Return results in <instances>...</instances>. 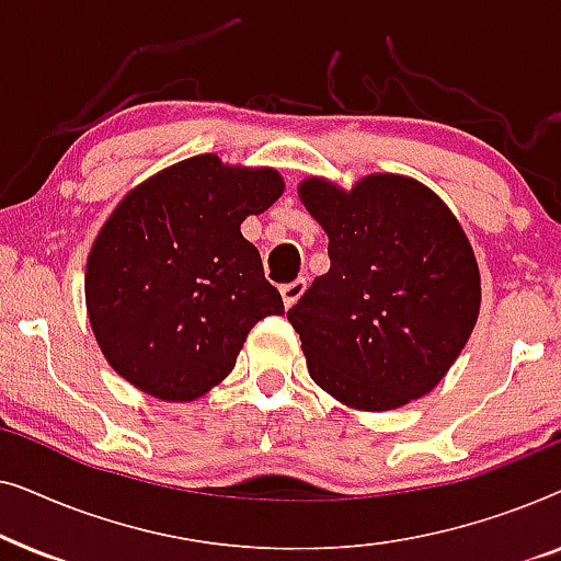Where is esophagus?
I'll use <instances>...</instances> for the list:
<instances>
[{"label": "esophagus", "mask_w": 561, "mask_h": 561, "mask_svg": "<svg viewBox=\"0 0 561 561\" xmlns=\"http://www.w3.org/2000/svg\"><path fill=\"white\" fill-rule=\"evenodd\" d=\"M304 290H306V278H296L286 283V286H280V296H283V304H286V309H290V306L304 296Z\"/></svg>", "instance_id": "obj_1"}]
</instances>
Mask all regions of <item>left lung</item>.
I'll return each instance as SVG.
<instances>
[{"instance_id":"1","label":"left lung","mask_w":561,"mask_h":561,"mask_svg":"<svg viewBox=\"0 0 561 561\" xmlns=\"http://www.w3.org/2000/svg\"><path fill=\"white\" fill-rule=\"evenodd\" d=\"M329 234V273L288 311L317 386L390 411L428 393L470 340L480 311L472 248L444 202L403 175H367L350 194L301 183Z\"/></svg>"}]
</instances>
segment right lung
Segmentation results:
<instances>
[{
	"label": "right lung",
	"instance_id": "right-lung-1",
	"mask_svg": "<svg viewBox=\"0 0 561 561\" xmlns=\"http://www.w3.org/2000/svg\"><path fill=\"white\" fill-rule=\"evenodd\" d=\"M283 194L271 168L188 158L127 194L87 263L96 342L122 378L163 401L225 380L250 329L283 313L278 288L240 232Z\"/></svg>",
	"mask_w": 561,
	"mask_h": 561
}]
</instances>
